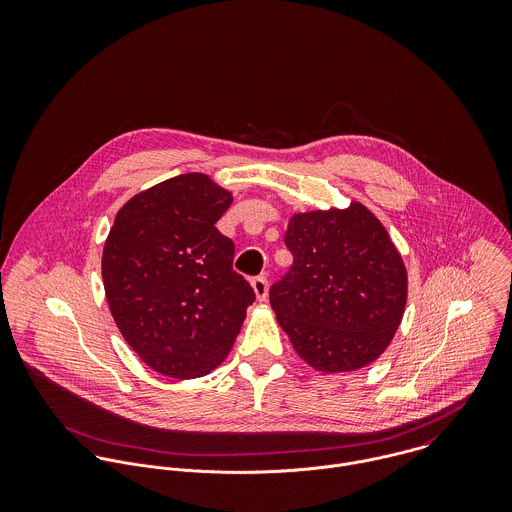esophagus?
<instances>
[{"instance_id": "esophagus-1", "label": "esophagus", "mask_w": 512, "mask_h": 512, "mask_svg": "<svg viewBox=\"0 0 512 512\" xmlns=\"http://www.w3.org/2000/svg\"><path fill=\"white\" fill-rule=\"evenodd\" d=\"M252 290L256 293L258 301H266L268 297V280L264 276H258V278H252Z\"/></svg>"}]
</instances>
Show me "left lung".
<instances>
[{
	"instance_id": "8db88e82",
	"label": "left lung",
	"mask_w": 512,
	"mask_h": 512,
	"mask_svg": "<svg viewBox=\"0 0 512 512\" xmlns=\"http://www.w3.org/2000/svg\"><path fill=\"white\" fill-rule=\"evenodd\" d=\"M290 272L270 303L295 353L323 374L374 363L398 331L408 272L384 224L363 203L295 213Z\"/></svg>"
}]
</instances>
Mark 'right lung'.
<instances>
[{
	"mask_svg": "<svg viewBox=\"0 0 512 512\" xmlns=\"http://www.w3.org/2000/svg\"><path fill=\"white\" fill-rule=\"evenodd\" d=\"M232 193L205 173H185L134 195L102 250L110 313L155 372L189 380L228 357L250 284L232 270L234 244L217 230Z\"/></svg>",
	"mask_w": 512,
	"mask_h": 512,
	"instance_id": "add662e5",
	"label": "right lung"
}]
</instances>
